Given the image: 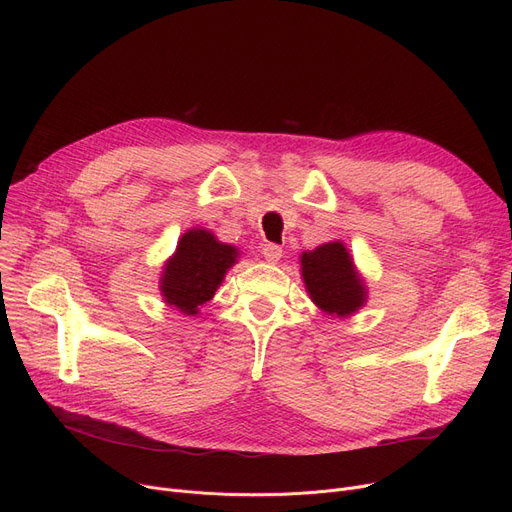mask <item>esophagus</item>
<instances>
[{
    "label": "esophagus",
    "mask_w": 512,
    "mask_h": 512,
    "mask_svg": "<svg viewBox=\"0 0 512 512\" xmlns=\"http://www.w3.org/2000/svg\"><path fill=\"white\" fill-rule=\"evenodd\" d=\"M282 255H284V251H282V247H278V245H265V247H263V257H265V261L278 263V261L282 259Z\"/></svg>",
    "instance_id": "obj_1"
}]
</instances>
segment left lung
<instances>
[{
  "mask_svg": "<svg viewBox=\"0 0 512 512\" xmlns=\"http://www.w3.org/2000/svg\"><path fill=\"white\" fill-rule=\"evenodd\" d=\"M301 278L309 299L332 317H351L367 303V284L342 240L301 253Z\"/></svg>",
  "mask_w": 512,
  "mask_h": 512,
  "instance_id": "left-lung-1",
  "label": "left lung"
}]
</instances>
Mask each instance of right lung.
Returning <instances> with one entry per match:
<instances>
[{
  "mask_svg": "<svg viewBox=\"0 0 512 512\" xmlns=\"http://www.w3.org/2000/svg\"><path fill=\"white\" fill-rule=\"evenodd\" d=\"M238 255L234 245L218 240L211 230L188 228L161 270V299L182 315H199V309L222 286Z\"/></svg>",
  "mask_w": 512,
  "mask_h": 512,
  "instance_id": "obj_1",
  "label": "right lung"
}]
</instances>
